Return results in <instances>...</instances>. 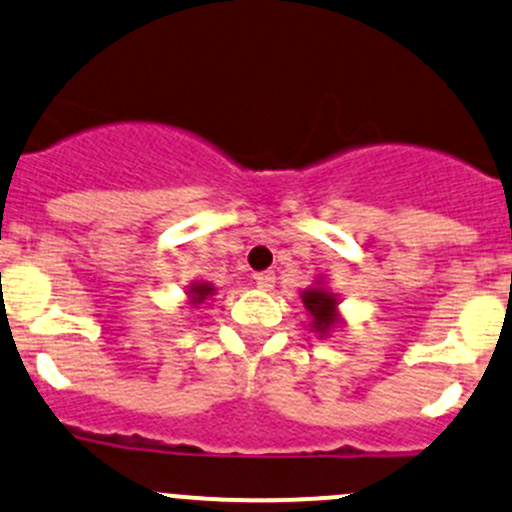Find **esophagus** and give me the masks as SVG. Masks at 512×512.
Wrapping results in <instances>:
<instances>
[{
	"label": "esophagus",
	"mask_w": 512,
	"mask_h": 512,
	"mask_svg": "<svg viewBox=\"0 0 512 512\" xmlns=\"http://www.w3.org/2000/svg\"><path fill=\"white\" fill-rule=\"evenodd\" d=\"M255 282H257V287L262 289V292H270V289L274 287V272L255 274Z\"/></svg>",
	"instance_id": "34e87169"
}]
</instances>
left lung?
Instances as JSON below:
<instances>
[{"instance_id": "obj_1", "label": "left lung", "mask_w": 512, "mask_h": 512, "mask_svg": "<svg viewBox=\"0 0 512 512\" xmlns=\"http://www.w3.org/2000/svg\"><path fill=\"white\" fill-rule=\"evenodd\" d=\"M301 301H304V309L311 314V328L321 336H326L333 326L338 324L336 306L338 301L331 292H326L324 287H311L301 294Z\"/></svg>"}]
</instances>
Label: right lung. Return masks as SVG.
Listing matches in <instances>:
<instances>
[{"mask_svg":"<svg viewBox=\"0 0 512 512\" xmlns=\"http://www.w3.org/2000/svg\"><path fill=\"white\" fill-rule=\"evenodd\" d=\"M215 292V289L211 287V284H193L191 289H188V294H191V301L193 304H203L211 294Z\"/></svg>","mask_w":512,"mask_h":512,"instance_id":"obj_1","label":"right lung"}]
</instances>
